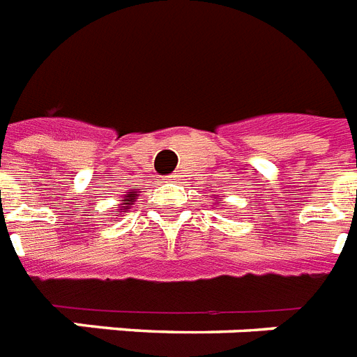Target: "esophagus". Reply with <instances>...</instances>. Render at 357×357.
Wrapping results in <instances>:
<instances>
[{"instance_id":"1","label":"esophagus","mask_w":357,"mask_h":357,"mask_svg":"<svg viewBox=\"0 0 357 357\" xmlns=\"http://www.w3.org/2000/svg\"><path fill=\"white\" fill-rule=\"evenodd\" d=\"M178 178H181V175H178V173H173V175H169V176H167V178H165V181H169V182H175V181H178Z\"/></svg>"}]
</instances>
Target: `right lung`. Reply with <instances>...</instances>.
<instances>
[{"instance_id": "add662e5", "label": "right lung", "mask_w": 357, "mask_h": 357, "mask_svg": "<svg viewBox=\"0 0 357 357\" xmlns=\"http://www.w3.org/2000/svg\"><path fill=\"white\" fill-rule=\"evenodd\" d=\"M136 195H138V193H136V192H129V193H127V195H125V197H127V199H123V201H127V202H125V204H132L134 199H136Z\"/></svg>"}]
</instances>
